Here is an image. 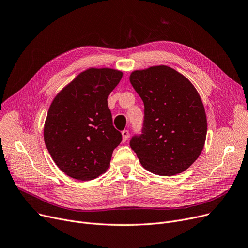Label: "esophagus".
<instances>
[{
  "instance_id": "obj_1",
  "label": "esophagus",
  "mask_w": 248,
  "mask_h": 248,
  "mask_svg": "<svg viewBox=\"0 0 248 248\" xmlns=\"http://www.w3.org/2000/svg\"><path fill=\"white\" fill-rule=\"evenodd\" d=\"M122 136H123V141L124 142H125L126 140H127V139H128V136H129V133H128V130H123L122 131Z\"/></svg>"
}]
</instances>
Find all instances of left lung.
Instances as JSON below:
<instances>
[{
	"mask_svg": "<svg viewBox=\"0 0 248 248\" xmlns=\"http://www.w3.org/2000/svg\"><path fill=\"white\" fill-rule=\"evenodd\" d=\"M130 84L144 104L142 135L130 140L141 166L170 176L187 170L206 140V113L199 92L183 74L168 65L136 70Z\"/></svg>",
	"mask_w": 248,
	"mask_h": 248,
	"instance_id": "obj_1",
	"label": "left lung"
}]
</instances>
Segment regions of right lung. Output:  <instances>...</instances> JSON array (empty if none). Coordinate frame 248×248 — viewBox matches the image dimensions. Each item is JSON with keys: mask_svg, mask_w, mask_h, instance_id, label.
Instances as JSON below:
<instances>
[{"mask_svg": "<svg viewBox=\"0 0 248 248\" xmlns=\"http://www.w3.org/2000/svg\"><path fill=\"white\" fill-rule=\"evenodd\" d=\"M123 72L90 68L55 96L44 125V140L58 168L87 181L105 173L122 134L112 125L108 97Z\"/></svg>", "mask_w": 248, "mask_h": 248, "instance_id": "right-lung-1", "label": "right lung"}]
</instances>
